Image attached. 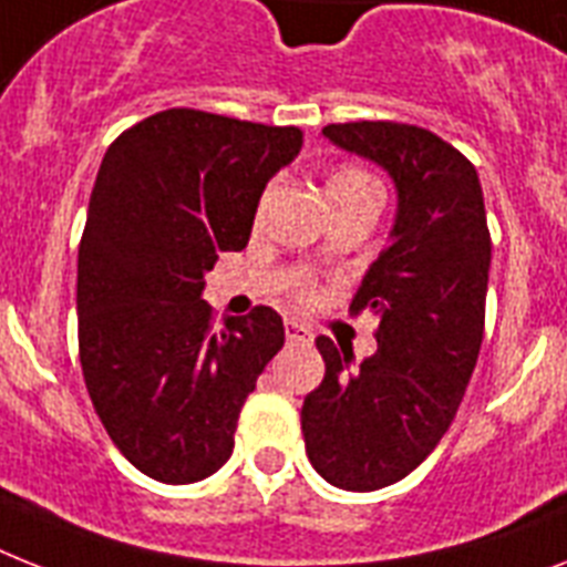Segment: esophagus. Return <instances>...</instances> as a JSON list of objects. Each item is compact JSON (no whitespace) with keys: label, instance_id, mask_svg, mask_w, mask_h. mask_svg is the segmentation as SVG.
Masks as SVG:
<instances>
[{"label":"esophagus","instance_id":"esophagus-1","mask_svg":"<svg viewBox=\"0 0 567 567\" xmlns=\"http://www.w3.org/2000/svg\"><path fill=\"white\" fill-rule=\"evenodd\" d=\"M284 333H287V341H292V344H310L312 341L310 327H303L301 321H292V318L284 324Z\"/></svg>","mask_w":567,"mask_h":567}]
</instances>
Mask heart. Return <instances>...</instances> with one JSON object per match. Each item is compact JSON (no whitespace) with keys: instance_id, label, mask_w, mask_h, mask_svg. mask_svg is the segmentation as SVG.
Returning <instances> with one entry per match:
<instances>
[{"instance_id":"b5f03b06","label":"heart","mask_w":567,"mask_h":567,"mask_svg":"<svg viewBox=\"0 0 567 567\" xmlns=\"http://www.w3.org/2000/svg\"><path fill=\"white\" fill-rule=\"evenodd\" d=\"M364 179H371V176L362 171H353V167H344V171H339L333 179H330V185H341V182H364Z\"/></svg>"}]
</instances>
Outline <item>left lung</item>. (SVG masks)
Here are the masks:
<instances>
[{
  "label": "left lung",
  "instance_id": "1",
  "mask_svg": "<svg viewBox=\"0 0 567 567\" xmlns=\"http://www.w3.org/2000/svg\"><path fill=\"white\" fill-rule=\"evenodd\" d=\"M321 133L396 185L391 243L350 303V316H377V353L353 368V350L318 336L324 379L301 409L318 475L371 493L417 470L455 420L484 339L493 243L478 173L441 135L396 121Z\"/></svg>",
  "mask_w": 567,
  "mask_h": 567
}]
</instances>
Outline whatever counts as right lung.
I'll list each match as a JSON object with an SVG mask.
<instances>
[{
	"label": "right lung",
	"instance_id": "right-lung-1",
	"mask_svg": "<svg viewBox=\"0 0 567 567\" xmlns=\"http://www.w3.org/2000/svg\"><path fill=\"white\" fill-rule=\"evenodd\" d=\"M301 144L298 126L165 110L101 162L78 249L81 368L112 443L162 484L231 457L243 402L284 348L272 307L214 330L203 289L219 251L246 249L266 182Z\"/></svg>",
	"mask_w": 567,
	"mask_h": 567
}]
</instances>
